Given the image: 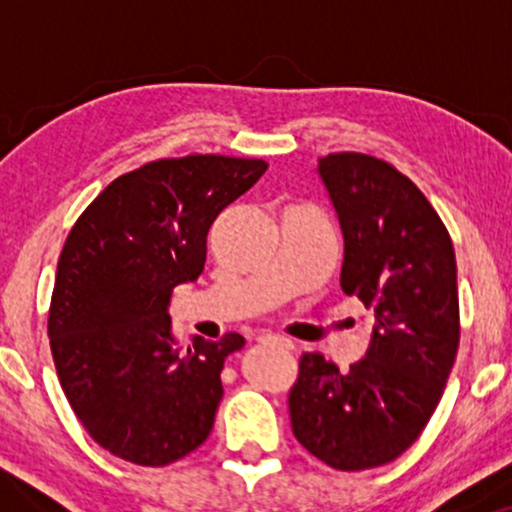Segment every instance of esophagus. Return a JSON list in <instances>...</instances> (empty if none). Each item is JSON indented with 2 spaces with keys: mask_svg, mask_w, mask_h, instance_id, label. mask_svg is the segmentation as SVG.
Here are the masks:
<instances>
[{
  "mask_svg": "<svg viewBox=\"0 0 512 512\" xmlns=\"http://www.w3.org/2000/svg\"><path fill=\"white\" fill-rule=\"evenodd\" d=\"M260 342L262 344H272V346H279V349H286V351H291L293 349V342L289 337H284V334H262L260 337Z\"/></svg>",
  "mask_w": 512,
  "mask_h": 512,
  "instance_id": "obj_1",
  "label": "esophagus"
}]
</instances>
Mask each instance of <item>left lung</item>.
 I'll return each instance as SVG.
<instances>
[{
  "instance_id": "1",
  "label": "left lung",
  "mask_w": 512,
  "mask_h": 512,
  "mask_svg": "<svg viewBox=\"0 0 512 512\" xmlns=\"http://www.w3.org/2000/svg\"><path fill=\"white\" fill-rule=\"evenodd\" d=\"M317 175L342 228L339 284L373 327L366 356L346 373L303 354L289 414L310 455L358 472L402 455L438 407L460 344L457 264L436 209L390 163L330 154Z\"/></svg>"
}]
</instances>
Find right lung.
I'll list each match as a JSON object with an SVG mask.
<instances>
[{
    "mask_svg": "<svg viewBox=\"0 0 512 512\" xmlns=\"http://www.w3.org/2000/svg\"><path fill=\"white\" fill-rule=\"evenodd\" d=\"M264 170L260 158L214 154L146 163L110 182L69 231L50 349L76 419L115 457L166 467L209 438L223 363L245 339L195 337L182 351L170 296L202 274L211 223Z\"/></svg>",
    "mask_w": 512,
    "mask_h": 512,
    "instance_id": "right-lung-1",
    "label": "right lung"
}]
</instances>
